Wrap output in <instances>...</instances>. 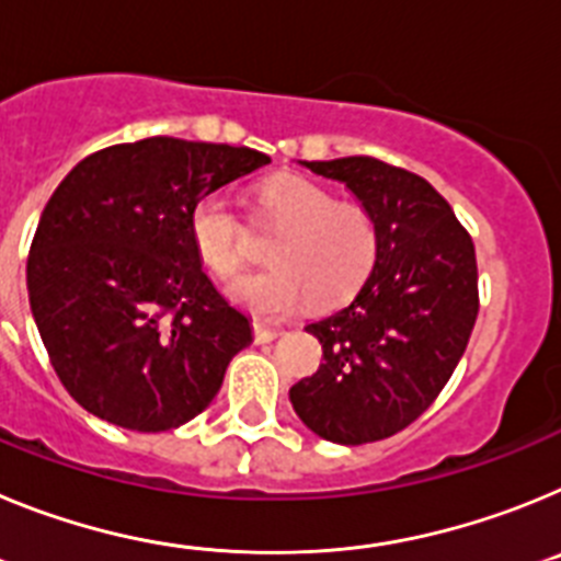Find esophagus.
I'll return each instance as SVG.
<instances>
[{"mask_svg":"<svg viewBox=\"0 0 561 561\" xmlns=\"http://www.w3.org/2000/svg\"><path fill=\"white\" fill-rule=\"evenodd\" d=\"M252 334H255V342H272L284 334V331L272 329V325H264V323H252Z\"/></svg>","mask_w":561,"mask_h":561,"instance_id":"obj_1","label":"esophagus"}]
</instances>
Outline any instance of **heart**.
Masks as SVG:
<instances>
[{"instance_id": "b5f03b06", "label": "heart", "mask_w": 561, "mask_h": 561, "mask_svg": "<svg viewBox=\"0 0 561 561\" xmlns=\"http://www.w3.org/2000/svg\"><path fill=\"white\" fill-rule=\"evenodd\" d=\"M261 225L280 231L270 247L272 270L232 284V297L257 314L277 317L309 297L314 309L348 304L379 257V221L365 205L336 202L331 191L304 176H280L257 196ZM193 247L207 270L236 277L252 261V241L230 196L213 191L191 210Z\"/></svg>"}]
</instances>
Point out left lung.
Wrapping results in <instances>:
<instances>
[{"mask_svg":"<svg viewBox=\"0 0 561 561\" xmlns=\"http://www.w3.org/2000/svg\"><path fill=\"white\" fill-rule=\"evenodd\" d=\"M379 221L376 266L345 309L306 325L323 365L289 390L306 427L370 444L410 427L458 368L480 311L472 236L424 176L376 157L304 162Z\"/></svg>","mask_w":561,"mask_h":561,"instance_id":"8db88e82","label":"left lung"}]
</instances>
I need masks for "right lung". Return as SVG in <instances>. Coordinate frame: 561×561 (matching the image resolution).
<instances>
[{
    "label": "right lung",
    "instance_id": "1",
    "mask_svg": "<svg viewBox=\"0 0 561 561\" xmlns=\"http://www.w3.org/2000/svg\"><path fill=\"white\" fill-rule=\"evenodd\" d=\"M270 157L146 137L89 153L38 219L27 295L53 370L98 419L165 433L219 393L250 320L205 275L193 205Z\"/></svg>",
    "mask_w": 561,
    "mask_h": 561
}]
</instances>
